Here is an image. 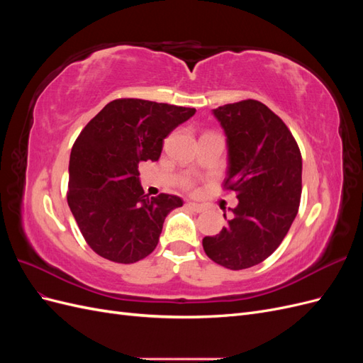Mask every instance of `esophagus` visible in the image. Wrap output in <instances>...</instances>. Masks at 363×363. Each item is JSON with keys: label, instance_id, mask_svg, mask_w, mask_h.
Returning a JSON list of instances; mask_svg holds the SVG:
<instances>
[{"label": "esophagus", "instance_id": "esophagus-1", "mask_svg": "<svg viewBox=\"0 0 363 363\" xmlns=\"http://www.w3.org/2000/svg\"><path fill=\"white\" fill-rule=\"evenodd\" d=\"M186 206H188L191 211H194V212H196V213H200V212H203L204 211V206H201V204H199V203H194V201H188L186 203Z\"/></svg>", "mask_w": 363, "mask_h": 363}]
</instances>
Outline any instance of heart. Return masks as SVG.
Instances as JSON below:
<instances>
[{"mask_svg":"<svg viewBox=\"0 0 363 363\" xmlns=\"http://www.w3.org/2000/svg\"><path fill=\"white\" fill-rule=\"evenodd\" d=\"M183 186H184L186 189H192V188H194V183L188 180V182H184V183H183Z\"/></svg>","mask_w":363,"mask_h":363,"instance_id":"b5f03b06","label":"heart"}]
</instances>
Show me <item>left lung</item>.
Instances as JSON below:
<instances>
[{"label": "left lung", "mask_w": 363, "mask_h": 363, "mask_svg": "<svg viewBox=\"0 0 363 363\" xmlns=\"http://www.w3.org/2000/svg\"><path fill=\"white\" fill-rule=\"evenodd\" d=\"M213 115L228 145L223 188L235 191L239 203L203 248L218 265L238 271L269 257L288 235L301 199V152L288 125L260 101L225 104Z\"/></svg>", "instance_id": "1"}]
</instances>
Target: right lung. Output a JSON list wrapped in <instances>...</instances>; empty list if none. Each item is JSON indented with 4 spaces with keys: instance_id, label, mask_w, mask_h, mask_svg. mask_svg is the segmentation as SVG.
<instances>
[{
    "instance_id": "add662e5",
    "label": "right lung",
    "mask_w": 363,
    "mask_h": 363,
    "mask_svg": "<svg viewBox=\"0 0 363 363\" xmlns=\"http://www.w3.org/2000/svg\"><path fill=\"white\" fill-rule=\"evenodd\" d=\"M195 108L118 98L104 106L75 139L67 199L77 225L98 256L135 263L157 247L177 195H145L139 163L160 157L163 139Z\"/></svg>"
}]
</instances>
